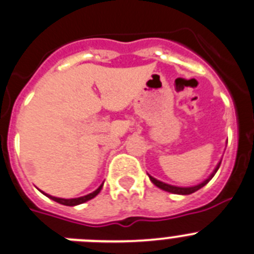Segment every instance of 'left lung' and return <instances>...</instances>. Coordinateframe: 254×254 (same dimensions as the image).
<instances>
[{
    "instance_id": "8db88e82",
    "label": "left lung",
    "mask_w": 254,
    "mask_h": 254,
    "mask_svg": "<svg viewBox=\"0 0 254 254\" xmlns=\"http://www.w3.org/2000/svg\"><path fill=\"white\" fill-rule=\"evenodd\" d=\"M220 164H221V163L217 164L216 169L214 170V173H212V174H211V176L208 177V178L206 179L205 182H202V183H201V185H198V186H194V187H188V188L176 187V186H170V185H167V183H163V182L158 181V179L152 178L151 176H149V178H150V181H151L152 183H154V185L156 186V187L161 188V190H167V192H170V193H176V194H190V193H193V192H196V190H198L199 188H202L203 186L207 185L208 182H210L211 179H212V177L215 176V173L217 172V169H219V168H220Z\"/></svg>"
}]
</instances>
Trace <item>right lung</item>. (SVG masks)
<instances>
[{"label": "right lung", "mask_w": 254, "mask_h": 254, "mask_svg": "<svg viewBox=\"0 0 254 254\" xmlns=\"http://www.w3.org/2000/svg\"><path fill=\"white\" fill-rule=\"evenodd\" d=\"M102 188H103V185L100 186V187L98 188V190H94L93 193H89V194H86V196H84V197H78V198H71V199L57 198V197H52V196H49V194H47V197H49V198H52V199H53V201H56V202L61 203V205H66V206H76V205H80V203L86 202V201H89V199L94 198V197H95L96 194L99 193L100 190H102ZM44 194H46V193H44Z\"/></svg>", "instance_id": "add662e5"}]
</instances>
